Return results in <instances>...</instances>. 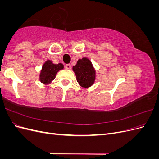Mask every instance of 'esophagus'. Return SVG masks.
Instances as JSON below:
<instances>
[{
	"instance_id": "obj_1",
	"label": "esophagus",
	"mask_w": 159,
	"mask_h": 159,
	"mask_svg": "<svg viewBox=\"0 0 159 159\" xmlns=\"http://www.w3.org/2000/svg\"><path fill=\"white\" fill-rule=\"evenodd\" d=\"M66 68L68 69V70H70V69H71V65H70V64H66Z\"/></svg>"
}]
</instances>
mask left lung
Here are the masks:
<instances>
[{"label": "left lung", "instance_id": "obj_1", "mask_svg": "<svg viewBox=\"0 0 159 159\" xmlns=\"http://www.w3.org/2000/svg\"><path fill=\"white\" fill-rule=\"evenodd\" d=\"M73 71L76 76L77 81L84 88L93 85L95 81V70L91 61L88 57H83L77 61L73 66Z\"/></svg>", "mask_w": 159, "mask_h": 159}]
</instances>
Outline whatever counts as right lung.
Wrapping results in <instances>:
<instances>
[{
  "label": "right lung",
  "mask_w": 159,
  "mask_h": 159,
  "mask_svg": "<svg viewBox=\"0 0 159 159\" xmlns=\"http://www.w3.org/2000/svg\"><path fill=\"white\" fill-rule=\"evenodd\" d=\"M64 69V65L60 63L57 64H53L51 60H47L43 64L39 75V79L41 83L45 85L50 84L53 80L56 78V74L60 70Z\"/></svg>",
  "instance_id": "right-lung-1"
}]
</instances>
